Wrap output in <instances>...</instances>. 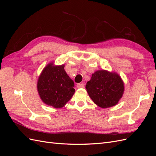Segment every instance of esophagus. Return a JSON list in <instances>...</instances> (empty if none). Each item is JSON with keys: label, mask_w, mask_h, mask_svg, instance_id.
Here are the masks:
<instances>
[{"label": "esophagus", "mask_w": 156, "mask_h": 156, "mask_svg": "<svg viewBox=\"0 0 156 156\" xmlns=\"http://www.w3.org/2000/svg\"><path fill=\"white\" fill-rule=\"evenodd\" d=\"M77 88H84V84L83 83H79L77 84Z\"/></svg>", "instance_id": "1"}]
</instances>
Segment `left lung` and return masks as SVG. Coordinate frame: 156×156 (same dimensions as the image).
Returning <instances> with one entry per match:
<instances>
[{
    "label": "left lung",
    "instance_id": "1",
    "mask_svg": "<svg viewBox=\"0 0 156 156\" xmlns=\"http://www.w3.org/2000/svg\"><path fill=\"white\" fill-rule=\"evenodd\" d=\"M92 100L101 108L116 105L123 95L124 83L119 74L106 70H98L86 84Z\"/></svg>",
    "mask_w": 156,
    "mask_h": 156
}]
</instances>
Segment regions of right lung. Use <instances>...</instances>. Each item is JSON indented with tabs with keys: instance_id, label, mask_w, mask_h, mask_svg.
I'll return each instance as SVG.
<instances>
[{
	"instance_id": "add662e5",
	"label": "right lung",
	"mask_w": 156,
	"mask_h": 156,
	"mask_svg": "<svg viewBox=\"0 0 156 156\" xmlns=\"http://www.w3.org/2000/svg\"><path fill=\"white\" fill-rule=\"evenodd\" d=\"M41 100L46 105L61 108L68 102L75 90L74 83L65 72L64 65H47L37 83Z\"/></svg>"
}]
</instances>
